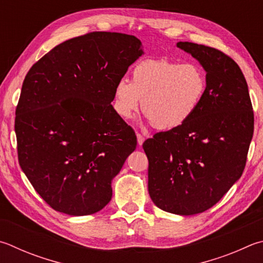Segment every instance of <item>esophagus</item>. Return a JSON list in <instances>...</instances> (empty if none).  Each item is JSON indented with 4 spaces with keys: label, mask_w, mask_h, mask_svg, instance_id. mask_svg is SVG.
<instances>
[{
    "label": "esophagus",
    "mask_w": 263,
    "mask_h": 263,
    "mask_svg": "<svg viewBox=\"0 0 263 263\" xmlns=\"http://www.w3.org/2000/svg\"><path fill=\"white\" fill-rule=\"evenodd\" d=\"M137 139H138V145H142L145 141V137L140 135V133H137Z\"/></svg>",
    "instance_id": "esophagus-1"
}]
</instances>
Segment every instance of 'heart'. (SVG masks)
<instances>
[{
  "instance_id": "1",
  "label": "heart",
  "mask_w": 263,
  "mask_h": 263,
  "mask_svg": "<svg viewBox=\"0 0 263 263\" xmlns=\"http://www.w3.org/2000/svg\"><path fill=\"white\" fill-rule=\"evenodd\" d=\"M207 90V74L194 62L160 57L138 62L131 82L119 79L114 89V108L123 118L139 110L161 131L178 128L197 111ZM143 103H141V100Z\"/></svg>"
}]
</instances>
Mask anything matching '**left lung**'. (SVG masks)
<instances>
[{
    "label": "left lung",
    "instance_id": "8db88e82",
    "mask_svg": "<svg viewBox=\"0 0 263 263\" xmlns=\"http://www.w3.org/2000/svg\"><path fill=\"white\" fill-rule=\"evenodd\" d=\"M177 47L206 70V94L184 125L155 133L142 147L153 202L186 216L212 208L240 178L254 114L246 79L230 56L193 42H178Z\"/></svg>",
    "mask_w": 263,
    "mask_h": 263
}]
</instances>
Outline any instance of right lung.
Segmentation results:
<instances>
[{"label":"right lung","instance_id":"obj_1","mask_svg":"<svg viewBox=\"0 0 263 263\" xmlns=\"http://www.w3.org/2000/svg\"><path fill=\"white\" fill-rule=\"evenodd\" d=\"M144 54L136 36L90 32L32 65L15 131L21 168L57 212L84 216L111 200V180L136 149L133 128L114 109V89Z\"/></svg>","mask_w":263,"mask_h":263}]
</instances>
